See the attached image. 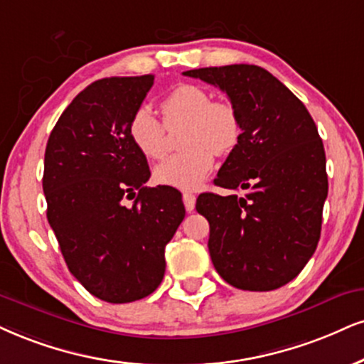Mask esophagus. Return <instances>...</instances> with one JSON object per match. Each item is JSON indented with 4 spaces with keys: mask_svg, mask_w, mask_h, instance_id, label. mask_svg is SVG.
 I'll use <instances>...</instances> for the list:
<instances>
[{
    "mask_svg": "<svg viewBox=\"0 0 364 364\" xmlns=\"http://www.w3.org/2000/svg\"><path fill=\"white\" fill-rule=\"evenodd\" d=\"M182 200H183V205H186V209L189 210H194L196 208V196L191 194V192H183L182 194Z\"/></svg>",
    "mask_w": 364,
    "mask_h": 364,
    "instance_id": "obj_1",
    "label": "esophagus"
}]
</instances>
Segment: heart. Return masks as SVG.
<instances>
[{"mask_svg": "<svg viewBox=\"0 0 364 364\" xmlns=\"http://www.w3.org/2000/svg\"><path fill=\"white\" fill-rule=\"evenodd\" d=\"M164 123L150 107H140L129 119L128 133L143 156L159 160L165 154L167 128L182 127L181 154L155 168L156 182L177 189H197L214 165V154H231L241 140V119L231 102L213 101L208 89L181 84L160 101Z\"/></svg>", "mask_w": 364, "mask_h": 364, "instance_id": "obj_1", "label": "heart"}]
</instances>
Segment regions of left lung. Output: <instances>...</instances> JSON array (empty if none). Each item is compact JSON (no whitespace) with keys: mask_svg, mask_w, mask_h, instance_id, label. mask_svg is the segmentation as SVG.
I'll use <instances>...</instances> for the list:
<instances>
[{"mask_svg":"<svg viewBox=\"0 0 364 364\" xmlns=\"http://www.w3.org/2000/svg\"><path fill=\"white\" fill-rule=\"evenodd\" d=\"M183 75L228 94L241 140L214 183L243 192L197 197L209 221V255L223 280L268 291L302 272L321 237L327 197L324 145L304 102L258 65L204 67Z\"/></svg>","mask_w":364,"mask_h":364,"instance_id":"1","label":"left lung"}]
</instances>
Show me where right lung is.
Here are the masks:
<instances>
[{
    "mask_svg": "<svg viewBox=\"0 0 364 364\" xmlns=\"http://www.w3.org/2000/svg\"><path fill=\"white\" fill-rule=\"evenodd\" d=\"M151 86L150 74L96 80L65 107L45 148L47 219L62 257L89 294L111 304L156 290L165 246L186 218L177 189L145 187L146 156L128 133Z\"/></svg>",
    "mask_w": 364,
    "mask_h": 364,
    "instance_id": "right-lung-1",
    "label": "right lung"
}]
</instances>
